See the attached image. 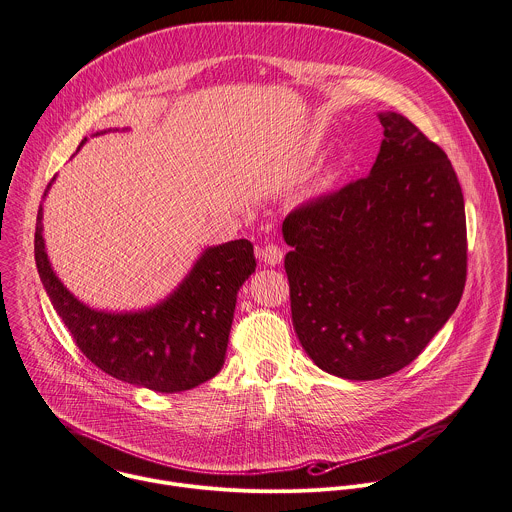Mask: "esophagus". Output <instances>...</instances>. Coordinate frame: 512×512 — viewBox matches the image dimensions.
<instances>
[{
  "mask_svg": "<svg viewBox=\"0 0 512 512\" xmlns=\"http://www.w3.org/2000/svg\"><path fill=\"white\" fill-rule=\"evenodd\" d=\"M259 255H261V259H263V263L265 265H279L281 261H283V249L279 247V245H273V243H269V245H265L261 251H259Z\"/></svg>",
  "mask_w": 512,
  "mask_h": 512,
  "instance_id": "obj_1",
  "label": "esophagus"
}]
</instances>
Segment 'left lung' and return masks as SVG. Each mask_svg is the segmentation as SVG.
I'll return each instance as SVG.
<instances>
[{"label": "left lung", "instance_id": "8db88e82", "mask_svg": "<svg viewBox=\"0 0 512 512\" xmlns=\"http://www.w3.org/2000/svg\"><path fill=\"white\" fill-rule=\"evenodd\" d=\"M367 177L295 207L283 237L295 333L313 363L375 381L413 363L467 281V217L447 153L395 111Z\"/></svg>", "mask_w": 512, "mask_h": 512}]
</instances>
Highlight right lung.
I'll use <instances>...</instances> for the list:
<instances>
[{
	"mask_svg": "<svg viewBox=\"0 0 512 512\" xmlns=\"http://www.w3.org/2000/svg\"><path fill=\"white\" fill-rule=\"evenodd\" d=\"M41 219L39 205L35 265L41 283L75 345L97 369L157 393L189 391L221 371L237 291L257 265L251 241L237 239L205 249L177 291L153 309L103 313L77 301L53 273Z\"/></svg>",
	"mask_w": 512,
	"mask_h": 512,
	"instance_id": "1",
	"label": "right lung"
}]
</instances>
